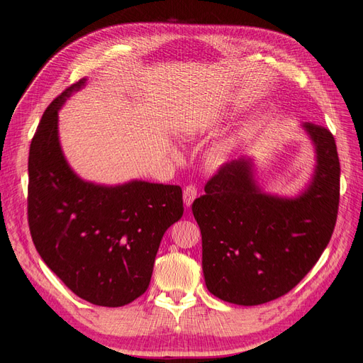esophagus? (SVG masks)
Instances as JSON below:
<instances>
[{"label":"esophagus","mask_w":363,"mask_h":363,"mask_svg":"<svg viewBox=\"0 0 363 363\" xmlns=\"http://www.w3.org/2000/svg\"><path fill=\"white\" fill-rule=\"evenodd\" d=\"M196 196H198V189L194 187V185H187V187L184 189V203L187 207L191 206L193 201L196 199Z\"/></svg>","instance_id":"obj_1"}]
</instances>
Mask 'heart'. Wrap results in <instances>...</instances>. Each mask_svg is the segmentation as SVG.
<instances>
[{
  "instance_id": "obj_1",
  "label": "heart",
  "mask_w": 363,
  "mask_h": 363,
  "mask_svg": "<svg viewBox=\"0 0 363 363\" xmlns=\"http://www.w3.org/2000/svg\"><path fill=\"white\" fill-rule=\"evenodd\" d=\"M227 155V147L225 145H219L216 148H213L211 153H210V160L213 162H220L222 160H224Z\"/></svg>"
}]
</instances>
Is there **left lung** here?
Returning a JSON list of instances; mask_svg holds the SVG:
<instances>
[{"label":"left lung","mask_w":363,"mask_h":363,"mask_svg":"<svg viewBox=\"0 0 363 363\" xmlns=\"http://www.w3.org/2000/svg\"><path fill=\"white\" fill-rule=\"evenodd\" d=\"M318 153L313 181L299 198L259 190L247 160L227 162L194 199L202 235V270L211 294L261 305L299 284L327 248L340 196V164L328 128L305 123Z\"/></svg>","instance_id":"obj_1"}]
</instances>
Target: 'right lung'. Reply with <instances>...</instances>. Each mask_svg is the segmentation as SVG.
Segmentation results:
<instances>
[{"label":"right lung","mask_w":363,"mask_h":363,"mask_svg":"<svg viewBox=\"0 0 363 363\" xmlns=\"http://www.w3.org/2000/svg\"><path fill=\"white\" fill-rule=\"evenodd\" d=\"M79 79L45 108L29 152L27 220L36 252L81 299L123 306L144 294L164 233L179 220V185L132 181L102 187L79 179L58 141V108Z\"/></svg>","instance_id":"obj_1"}]
</instances>
